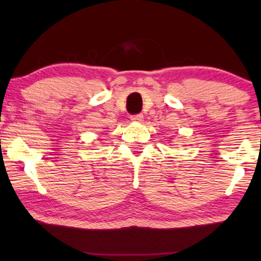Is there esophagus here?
Returning a JSON list of instances; mask_svg holds the SVG:
<instances>
[{"mask_svg":"<svg viewBox=\"0 0 261 261\" xmlns=\"http://www.w3.org/2000/svg\"><path fill=\"white\" fill-rule=\"evenodd\" d=\"M130 120L133 121V122H142L144 121V115L142 114H138V115H133L130 116Z\"/></svg>","mask_w":261,"mask_h":261,"instance_id":"34e87169","label":"esophagus"}]
</instances>
